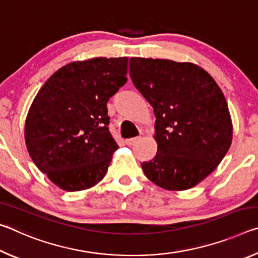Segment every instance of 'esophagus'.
<instances>
[{
    "label": "esophagus",
    "instance_id": "1",
    "mask_svg": "<svg viewBox=\"0 0 258 258\" xmlns=\"http://www.w3.org/2000/svg\"><path fill=\"white\" fill-rule=\"evenodd\" d=\"M140 140V137H137V138H132V139H127L125 141V143L127 146H133V145H135V143H137L138 141Z\"/></svg>",
    "mask_w": 258,
    "mask_h": 258
}]
</instances>
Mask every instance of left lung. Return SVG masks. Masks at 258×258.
I'll return each mask as SVG.
<instances>
[{
	"instance_id": "8db88e82",
	"label": "left lung",
	"mask_w": 258,
	"mask_h": 258,
	"mask_svg": "<svg viewBox=\"0 0 258 258\" xmlns=\"http://www.w3.org/2000/svg\"><path fill=\"white\" fill-rule=\"evenodd\" d=\"M133 84L154 108L157 154L142 163L146 176L165 190L191 189L215 169L232 142L224 94L192 62L131 58Z\"/></svg>"
}]
</instances>
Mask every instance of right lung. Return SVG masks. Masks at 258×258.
<instances>
[{"label": "right lung", "mask_w": 258, "mask_h": 258, "mask_svg": "<svg viewBox=\"0 0 258 258\" xmlns=\"http://www.w3.org/2000/svg\"><path fill=\"white\" fill-rule=\"evenodd\" d=\"M128 58H92L58 69L35 97L25 141L37 168L64 191L94 186L118 146L107 102L127 78Z\"/></svg>", "instance_id": "1"}]
</instances>
